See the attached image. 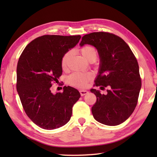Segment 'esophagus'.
Returning <instances> with one entry per match:
<instances>
[{
  "mask_svg": "<svg viewBox=\"0 0 157 157\" xmlns=\"http://www.w3.org/2000/svg\"><path fill=\"white\" fill-rule=\"evenodd\" d=\"M79 93H80V95H82V96H84V95L88 94L89 91H86V90H80V91H79Z\"/></svg>",
  "mask_w": 157,
  "mask_h": 157,
  "instance_id": "obj_1",
  "label": "esophagus"
}]
</instances>
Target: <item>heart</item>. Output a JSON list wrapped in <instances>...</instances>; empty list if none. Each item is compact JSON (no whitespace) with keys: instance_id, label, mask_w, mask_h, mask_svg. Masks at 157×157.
<instances>
[{"instance_id":"heart-1","label":"heart","mask_w":157,"mask_h":157,"mask_svg":"<svg viewBox=\"0 0 157 157\" xmlns=\"http://www.w3.org/2000/svg\"><path fill=\"white\" fill-rule=\"evenodd\" d=\"M82 55L85 59L88 61L95 60L97 58V51L94 47L91 46H86L81 48ZM72 55L71 51H68L63 55L62 57L61 65L63 69L67 67L68 61ZM94 78L91 73H73L68 78V84L77 87L84 88L87 86L88 82Z\"/></svg>"}]
</instances>
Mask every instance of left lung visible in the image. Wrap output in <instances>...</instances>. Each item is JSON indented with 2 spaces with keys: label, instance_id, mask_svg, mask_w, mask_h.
<instances>
[{
  "label": "left lung",
  "instance_id": "obj_1",
  "mask_svg": "<svg viewBox=\"0 0 157 157\" xmlns=\"http://www.w3.org/2000/svg\"><path fill=\"white\" fill-rule=\"evenodd\" d=\"M86 44L94 46L99 55L95 86L109 88L106 95L91 89L97 98L91 108L93 116L102 124L118 125L132 115L137 105L141 88L137 60L128 45L115 34L104 32L86 34L79 46Z\"/></svg>",
  "mask_w": 157,
  "mask_h": 157
}]
</instances>
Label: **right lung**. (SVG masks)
<instances>
[{
  "instance_id": "obj_1",
  "label": "right lung",
  "mask_w": 157,
  "mask_h": 157,
  "mask_svg": "<svg viewBox=\"0 0 157 157\" xmlns=\"http://www.w3.org/2000/svg\"><path fill=\"white\" fill-rule=\"evenodd\" d=\"M80 35H44L34 39L23 50L17 68V89L27 116L37 126L55 129L72 116L73 105L80 98L76 89L64 86L52 94V83L62 74V57L78 44Z\"/></svg>"
}]
</instances>
